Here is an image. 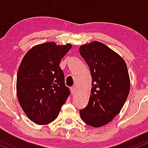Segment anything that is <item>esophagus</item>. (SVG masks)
<instances>
[{
    "label": "esophagus",
    "instance_id": "34e87169",
    "mask_svg": "<svg viewBox=\"0 0 148 148\" xmlns=\"http://www.w3.org/2000/svg\"><path fill=\"white\" fill-rule=\"evenodd\" d=\"M71 94H72V95H74V94H75V92H76L75 87H71Z\"/></svg>",
    "mask_w": 148,
    "mask_h": 148
}]
</instances>
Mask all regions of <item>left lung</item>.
Masks as SVG:
<instances>
[{
	"label": "left lung",
	"instance_id": "left-lung-1",
	"mask_svg": "<svg viewBox=\"0 0 148 148\" xmlns=\"http://www.w3.org/2000/svg\"><path fill=\"white\" fill-rule=\"evenodd\" d=\"M79 51L92 78L89 103L79 110L80 117L91 127H102L119 114L129 95L127 64L118 54L97 41L81 45Z\"/></svg>",
	"mask_w": 148,
	"mask_h": 148
}]
</instances>
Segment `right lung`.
Segmentation results:
<instances>
[{"instance_id":"right-lung-1","label":"right lung","mask_w":148,"mask_h":148,"mask_svg":"<svg viewBox=\"0 0 148 148\" xmlns=\"http://www.w3.org/2000/svg\"><path fill=\"white\" fill-rule=\"evenodd\" d=\"M72 45L45 42L31 48L21 61L16 76V95L21 108L34 123L43 125L57 117L70 95L61 59Z\"/></svg>"}]
</instances>
